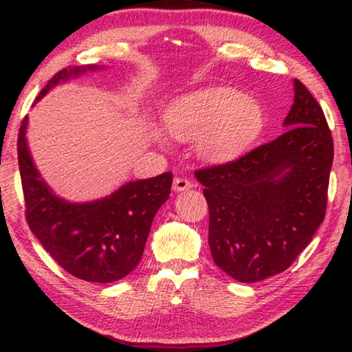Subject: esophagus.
I'll return each mask as SVG.
<instances>
[{
    "label": "esophagus",
    "instance_id": "esophagus-1",
    "mask_svg": "<svg viewBox=\"0 0 352 352\" xmlns=\"http://www.w3.org/2000/svg\"><path fill=\"white\" fill-rule=\"evenodd\" d=\"M190 187H194V184H192L189 179H186V177H176V179L173 181V190L176 192L189 190Z\"/></svg>",
    "mask_w": 352,
    "mask_h": 352
}]
</instances>
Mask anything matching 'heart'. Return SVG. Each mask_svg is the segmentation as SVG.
Here are the masks:
<instances>
[{
  "label": "heart",
  "mask_w": 352,
  "mask_h": 352,
  "mask_svg": "<svg viewBox=\"0 0 352 352\" xmlns=\"http://www.w3.org/2000/svg\"><path fill=\"white\" fill-rule=\"evenodd\" d=\"M166 131L179 141H195L200 155L211 162L230 160L259 138L264 109L256 99L229 86H206L177 96L163 115ZM152 136L165 142L160 128Z\"/></svg>",
  "instance_id": "1"
}]
</instances>
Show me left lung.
Listing matches in <instances>:
<instances>
[{"mask_svg": "<svg viewBox=\"0 0 352 352\" xmlns=\"http://www.w3.org/2000/svg\"><path fill=\"white\" fill-rule=\"evenodd\" d=\"M287 131L239 160L195 171L208 201L216 266L253 283L290 267L322 224L333 139L319 102L300 80Z\"/></svg>", "mask_w": 352, "mask_h": 352, "instance_id": "obj_1", "label": "left lung"}]
</instances>
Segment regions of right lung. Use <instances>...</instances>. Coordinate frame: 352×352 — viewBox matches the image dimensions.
Wrapping results in <instances>:
<instances>
[{
	"mask_svg": "<svg viewBox=\"0 0 352 352\" xmlns=\"http://www.w3.org/2000/svg\"><path fill=\"white\" fill-rule=\"evenodd\" d=\"M102 67L64 69L41 89L36 102L56 85ZM28 117L19 129L17 153L25 216L32 232L57 264L86 282L109 283L126 277L141 261L153 216L170 197V171L129 181L93 201H69L56 195L33 162L27 144Z\"/></svg>",
	"mask_w": 352,
	"mask_h": 352,
	"instance_id": "add662e5",
	"label": "right lung"
}]
</instances>
